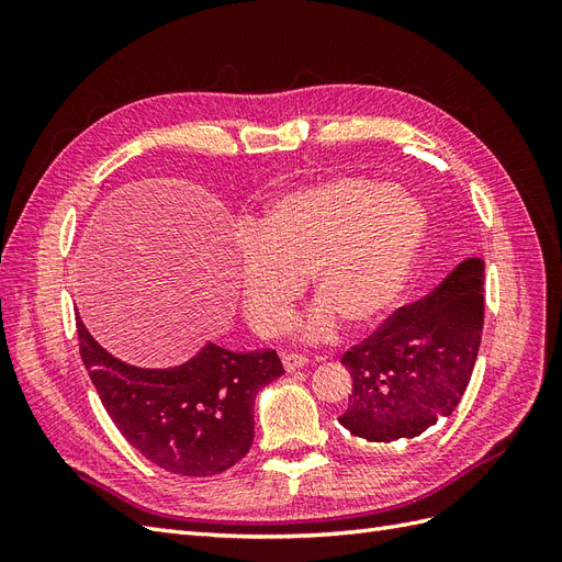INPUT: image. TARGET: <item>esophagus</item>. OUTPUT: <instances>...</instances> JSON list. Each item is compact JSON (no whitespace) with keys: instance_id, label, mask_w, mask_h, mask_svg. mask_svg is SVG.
Here are the masks:
<instances>
[{"instance_id":"1","label":"esophagus","mask_w":562,"mask_h":562,"mask_svg":"<svg viewBox=\"0 0 562 562\" xmlns=\"http://www.w3.org/2000/svg\"><path fill=\"white\" fill-rule=\"evenodd\" d=\"M307 363H310V359H307V356H302V353H285L283 356V368L288 372L300 370V368H304Z\"/></svg>"}]
</instances>
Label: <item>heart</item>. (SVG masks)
Wrapping results in <instances>:
<instances>
[{
	"mask_svg": "<svg viewBox=\"0 0 562 562\" xmlns=\"http://www.w3.org/2000/svg\"><path fill=\"white\" fill-rule=\"evenodd\" d=\"M424 239V213L394 187L333 178L269 203L252 225L236 281L255 333L279 337L310 279L321 300L304 333L330 335L335 316L368 326L396 302Z\"/></svg>",
	"mask_w": 562,
	"mask_h": 562,
	"instance_id": "heart-1",
	"label": "heart"
}]
</instances>
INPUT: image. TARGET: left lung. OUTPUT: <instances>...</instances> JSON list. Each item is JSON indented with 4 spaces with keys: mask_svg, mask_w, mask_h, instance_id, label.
Returning <instances> with one entry per match:
<instances>
[{
    "mask_svg": "<svg viewBox=\"0 0 562 562\" xmlns=\"http://www.w3.org/2000/svg\"><path fill=\"white\" fill-rule=\"evenodd\" d=\"M483 271L481 258L457 265L429 295L403 304L345 351L353 384L339 422L349 434L391 443L452 415L481 349Z\"/></svg>",
    "mask_w": 562,
    "mask_h": 562,
    "instance_id": "left-lung-1",
    "label": "left lung"
}]
</instances>
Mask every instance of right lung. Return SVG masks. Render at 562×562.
I'll list each match as a JSON object with an SVG mask.
<instances>
[{"instance_id":"1","label":"right lung","mask_w":562,"mask_h":562,"mask_svg":"<svg viewBox=\"0 0 562 562\" xmlns=\"http://www.w3.org/2000/svg\"><path fill=\"white\" fill-rule=\"evenodd\" d=\"M79 353L116 429L151 464L190 479L232 469L252 446L258 391L283 375L274 349L206 345L192 361L143 370L116 361L77 316Z\"/></svg>"}]
</instances>
